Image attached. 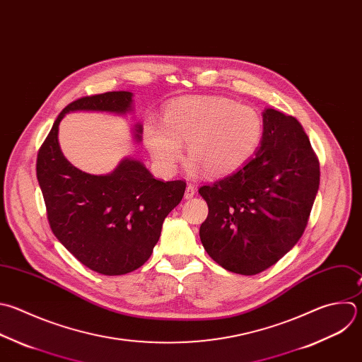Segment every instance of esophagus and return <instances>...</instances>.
I'll return each mask as SVG.
<instances>
[{"label": "esophagus", "instance_id": "34e87169", "mask_svg": "<svg viewBox=\"0 0 362 362\" xmlns=\"http://www.w3.org/2000/svg\"><path fill=\"white\" fill-rule=\"evenodd\" d=\"M194 194H196V187H194V186H193V185H190V183H189V185H187V186H186V192H185V197H186V199H192V197H193V196H194Z\"/></svg>", "mask_w": 362, "mask_h": 362}]
</instances>
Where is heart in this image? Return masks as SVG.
Wrapping results in <instances>:
<instances>
[{
  "mask_svg": "<svg viewBox=\"0 0 362 362\" xmlns=\"http://www.w3.org/2000/svg\"><path fill=\"white\" fill-rule=\"evenodd\" d=\"M263 132V119L252 106L220 96H190L166 106L163 125L149 122L145 141L155 165L166 175L175 172L186 142L192 172L204 169L224 176L257 152Z\"/></svg>",
  "mask_w": 362,
  "mask_h": 362,
  "instance_id": "b5f03b06",
  "label": "heart"
}]
</instances>
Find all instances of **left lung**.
<instances>
[{"label":"left lung","mask_w":362,"mask_h":362,"mask_svg":"<svg viewBox=\"0 0 362 362\" xmlns=\"http://www.w3.org/2000/svg\"><path fill=\"white\" fill-rule=\"evenodd\" d=\"M257 153L231 175L204 185L200 226L207 255L223 269L253 276L276 264L303 235L320 185V162L301 124L263 113Z\"/></svg>","instance_id":"left-lung-1"}]
</instances>
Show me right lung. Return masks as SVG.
I'll list each match as a JSON object with an SVG mask.
<instances>
[{
  "label": "right lung",
  "mask_w": 362,
  "mask_h": 362,
  "mask_svg": "<svg viewBox=\"0 0 362 362\" xmlns=\"http://www.w3.org/2000/svg\"><path fill=\"white\" fill-rule=\"evenodd\" d=\"M132 93L105 92L66 105L38 151L37 179L55 237L88 269L131 273L146 263L165 217L180 203L186 182L156 180L139 162L125 159L110 175L95 176L72 166L58 145V127L69 110L125 113ZM142 127L136 128L141 141Z\"/></svg>",
  "instance_id": "1"
}]
</instances>
